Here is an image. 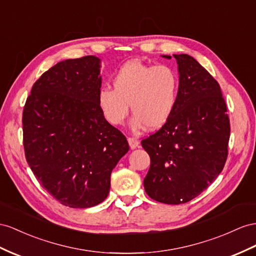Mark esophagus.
Returning <instances> with one entry per match:
<instances>
[{"label": "esophagus", "mask_w": 256, "mask_h": 256, "mask_svg": "<svg viewBox=\"0 0 256 256\" xmlns=\"http://www.w3.org/2000/svg\"><path fill=\"white\" fill-rule=\"evenodd\" d=\"M128 145H130V149H135V148L138 147V145H140V142L137 140L136 138H133V137H128Z\"/></svg>", "instance_id": "esophagus-1"}]
</instances>
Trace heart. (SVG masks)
Listing matches in <instances>:
<instances>
[{
  "mask_svg": "<svg viewBox=\"0 0 256 256\" xmlns=\"http://www.w3.org/2000/svg\"><path fill=\"white\" fill-rule=\"evenodd\" d=\"M112 85L114 90L102 88L98 92L104 116L112 126H121L130 107L134 116L130 126L137 132L146 126L158 130L168 121L178 100L180 82L168 66L130 60L116 72Z\"/></svg>",
  "mask_w": 256,
  "mask_h": 256,
  "instance_id": "1",
  "label": "heart"
}]
</instances>
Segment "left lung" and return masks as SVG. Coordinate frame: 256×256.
<instances>
[{
  "label": "left lung",
  "instance_id": "1",
  "mask_svg": "<svg viewBox=\"0 0 256 256\" xmlns=\"http://www.w3.org/2000/svg\"><path fill=\"white\" fill-rule=\"evenodd\" d=\"M173 56L180 74L178 100L164 126L142 140L150 156L144 187L156 201L180 204L206 190L222 171L230 124L218 81L194 57Z\"/></svg>",
  "mask_w": 256,
  "mask_h": 256
}]
</instances>
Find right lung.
<instances>
[{"label":"right lung","instance_id":"obj_1","mask_svg":"<svg viewBox=\"0 0 256 256\" xmlns=\"http://www.w3.org/2000/svg\"><path fill=\"white\" fill-rule=\"evenodd\" d=\"M100 74L95 56L58 62L34 84L24 108L28 164L45 190L69 208L106 199L111 172L130 148L98 104Z\"/></svg>","mask_w":256,"mask_h":256}]
</instances>
